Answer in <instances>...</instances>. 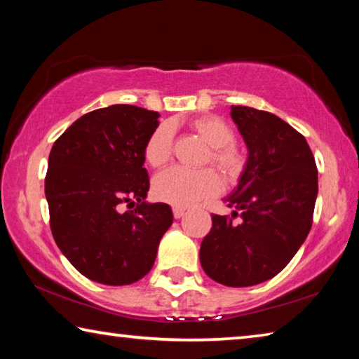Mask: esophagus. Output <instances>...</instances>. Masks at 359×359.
Returning <instances> with one entry per match:
<instances>
[{"instance_id":"esophagus-1","label":"esophagus","mask_w":359,"mask_h":359,"mask_svg":"<svg viewBox=\"0 0 359 359\" xmlns=\"http://www.w3.org/2000/svg\"><path fill=\"white\" fill-rule=\"evenodd\" d=\"M172 214H174V218H182L185 215V209L184 208H174Z\"/></svg>"}]
</instances>
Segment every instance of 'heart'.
I'll return each instance as SVG.
<instances>
[{
    "label": "heart",
    "instance_id": "heart-1",
    "mask_svg": "<svg viewBox=\"0 0 359 359\" xmlns=\"http://www.w3.org/2000/svg\"><path fill=\"white\" fill-rule=\"evenodd\" d=\"M191 128L203 141L210 145L209 160L226 175L236 180L245 169V156L234 147V131L220 117L208 115L191 121ZM172 128L163 123L151 133L145 142L144 158L151 168H161L172 156ZM222 190V182L214 169H185L174 166L158 174L154 180V196L161 203L175 208H187L203 199L217 196Z\"/></svg>",
    "mask_w": 359,
    "mask_h": 359
}]
</instances>
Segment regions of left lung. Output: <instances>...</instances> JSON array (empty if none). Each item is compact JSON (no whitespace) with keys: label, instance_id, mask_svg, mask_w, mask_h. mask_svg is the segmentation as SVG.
Segmentation results:
<instances>
[{"label":"left lung","instance_id":"obj_1","mask_svg":"<svg viewBox=\"0 0 359 359\" xmlns=\"http://www.w3.org/2000/svg\"><path fill=\"white\" fill-rule=\"evenodd\" d=\"M248 156L234 191L236 210L212 214L199 250L205 274L226 287H252L276 277L306 241L318 194L315 158L301 133L277 115L231 106ZM239 215V224L233 218Z\"/></svg>","mask_w":359,"mask_h":359}]
</instances>
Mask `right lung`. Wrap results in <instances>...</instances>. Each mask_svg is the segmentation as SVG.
<instances>
[{"label": "right lung", "instance_id": "1", "mask_svg": "<svg viewBox=\"0 0 359 359\" xmlns=\"http://www.w3.org/2000/svg\"><path fill=\"white\" fill-rule=\"evenodd\" d=\"M160 114L130 104L77 118L48 155L46 198L50 229L69 263L90 280L120 287L151 269L172 224L165 203L145 201L144 149ZM131 203L133 211L119 212Z\"/></svg>", "mask_w": 359, "mask_h": 359}]
</instances>
